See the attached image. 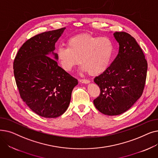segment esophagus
<instances>
[{"mask_svg":"<svg viewBox=\"0 0 158 158\" xmlns=\"http://www.w3.org/2000/svg\"><path fill=\"white\" fill-rule=\"evenodd\" d=\"M79 81L81 82H82V83H85V84H88V83H89V82H90L89 80L85 79H81L79 80Z\"/></svg>","mask_w":158,"mask_h":158,"instance_id":"34e87169","label":"esophagus"}]
</instances>
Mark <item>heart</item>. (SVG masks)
<instances>
[{"label":"heart","instance_id":"b5f03b06","mask_svg":"<svg viewBox=\"0 0 158 158\" xmlns=\"http://www.w3.org/2000/svg\"><path fill=\"white\" fill-rule=\"evenodd\" d=\"M67 47H60L56 57L61 67L70 72L79 63L90 76H97L108 67L114 51L112 40L89 33L75 35L67 40Z\"/></svg>","mask_w":158,"mask_h":158}]
</instances>
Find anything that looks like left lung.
Here are the masks:
<instances>
[{"label": "left lung", "mask_w": 158, "mask_h": 158, "mask_svg": "<svg viewBox=\"0 0 158 158\" xmlns=\"http://www.w3.org/2000/svg\"><path fill=\"white\" fill-rule=\"evenodd\" d=\"M113 35L119 44L118 54L94 79L101 94L94 104L99 111L111 116L126 112L142 96L147 72V61L135 38L122 31Z\"/></svg>", "instance_id": "obj_1"}]
</instances>
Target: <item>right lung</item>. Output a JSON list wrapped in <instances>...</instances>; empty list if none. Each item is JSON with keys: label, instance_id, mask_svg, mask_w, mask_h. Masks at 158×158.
Returning <instances> with one entry per match:
<instances>
[{"label": "right lung", "instance_id": "add662e5", "mask_svg": "<svg viewBox=\"0 0 158 158\" xmlns=\"http://www.w3.org/2000/svg\"><path fill=\"white\" fill-rule=\"evenodd\" d=\"M64 29L46 31L27 40L13 62L20 97L32 111L45 118H56L66 111L72 90L78 84L57 64L53 52ZM51 53L55 60L49 57Z\"/></svg>", "mask_w": 158, "mask_h": 158}]
</instances>
